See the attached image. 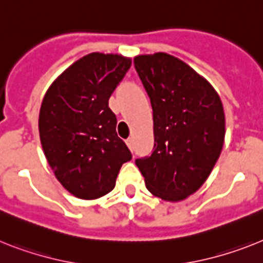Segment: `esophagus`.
I'll use <instances>...</instances> for the list:
<instances>
[{"mask_svg":"<svg viewBox=\"0 0 263 263\" xmlns=\"http://www.w3.org/2000/svg\"><path fill=\"white\" fill-rule=\"evenodd\" d=\"M125 143H127V145L129 147V149H131V151H134V139L128 138L127 140H125Z\"/></svg>","mask_w":263,"mask_h":263,"instance_id":"obj_1","label":"esophagus"}]
</instances>
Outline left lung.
I'll return each mask as SVG.
<instances>
[{
	"instance_id": "1",
	"label": "left lung",
	"mask_w": 263,
	"mask_h": 263,
	"mask_svg": "<svg viewBox=\"0 0 263 263\" xmlns=\"http://www.w3.org/2000/svg\"><path fill=\"white\" fill-rule=\"evenodd\" d=\"M135 69L154 114L155 144L136 165L151 194L178 202L202 186L223 147L218 93L193 68L167 53L138 56Z\"/></svg>"
}]
</instances>
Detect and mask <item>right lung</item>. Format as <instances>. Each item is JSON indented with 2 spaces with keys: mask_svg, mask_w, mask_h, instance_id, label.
<instances>
[{
  "mask_svg": "<svg viewBox=\"0 0 263 263\" xmlns=\"http://www.w3.org/2000/svg\"><path fill=\"white\" fill-rule=\"evenodd\" d=\"M129 68L131 60L123 56L90 53L72 64L43 100V149L59 182L80 199L112 191L120 167L132 159L108 105Z\"/></svg>",
  "mask_w": 263,
  "mask_h": 263,
  "instance_id": "1",
  "label": "right lung"
}]
</instances>
